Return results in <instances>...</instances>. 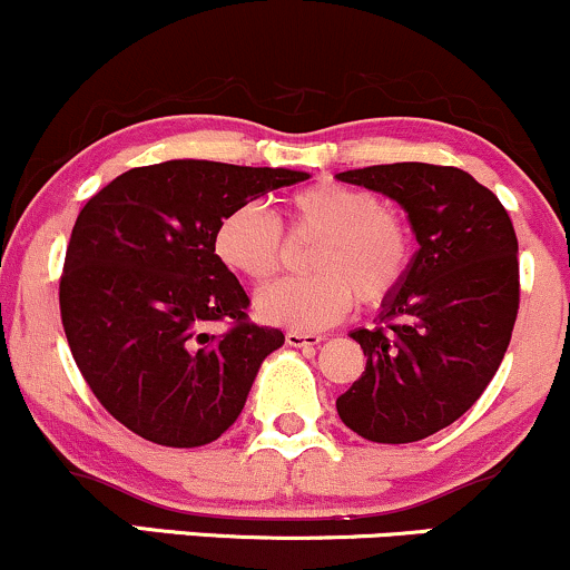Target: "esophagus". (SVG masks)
<instances>
[{
  "label": "esophagus",
  "instance_id": "obj_1",
  "mask_svg": "<svg viewBox=\"0 0 570 570\" xmlns=\"http://www.w3.org/2000/svg\"><path fill=\"white\" fill-rule=\"evenodd\" d=\"M285 342H287V347H317V344L323 342V338H320L317 334H302V331H287Z\"/></svg>",
  "mask_w": 570,
  "mask_h": 570
}]
</instances>
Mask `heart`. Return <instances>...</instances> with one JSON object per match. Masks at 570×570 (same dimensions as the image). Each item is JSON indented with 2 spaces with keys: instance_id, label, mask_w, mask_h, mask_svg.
I'll return each instance as SVG.
<instances>
[{
  "instance_id": "obj_1",
  "label": "heart",
  "mask_w": 570,
  "mask_h": 570,
  "mask_svg": "<svg viewBox=\"0 0 570 570\" xmlns=\"http://www.w3.org/2000/svg\"><path fill=\"white\" fill-rule=\"evenodd\" d=\"M293 234L317 236L312 277L277 279L255 293V315L268 325L309 334L336 323L355 296L366 306L387 302L412 266L406 217L374 190L323 180L285 202ZM215 258L236 277L264 283L283 261V228L264 204L242 202L223 215L213 236Z\"/></svg>"
}]
</instances>
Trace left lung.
Masks as SVG:
<instances>
[{
    "label": "left lung",
    "instance_id": "1",
    "mask_svg": "<svg viewBox=\"0 0 570 570\" xmlns=\"http://www.w3.org/2000/svg\"><path fill=\"white\" fill-rule=\"evenodd\" d=\"M336 180L399 202L420 245L376 328L350 334L366 371L336 412L376 444L433 436L476 404L509 347L520 309L514 226L498 196L455 166L380 164Z\"/></svg>",
    "mask_w": 570,
    "mask_h": 570
}]
</instances>
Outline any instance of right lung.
Instances as JSON below:
<instances>
[{"label":"right lung","instance_id":"1","mask_svg":"<svg viewBox=\"0 0 570 570\" xmlns=\"http://www.w3.org/2000/svg\"><path fill=\"white\" fill-rule=\"evenodd\" d=\"M306 171L177 158L124 171L75 220L59 285L69 350L99 404L153 444L202 446L236 423L277 328L247 323L215 258L223 215ZM213 318H232L223 337Z\"/></svg>","mask_w":570,"mask_h":570}]
</instances>
